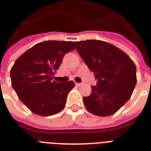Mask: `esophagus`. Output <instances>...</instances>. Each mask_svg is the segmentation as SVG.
<instances>
[{
  "label": "esophagus",
  "mask_w": 151,
  "mask_h": 151,
  "mask_svg": "<svg viewBox=\"0 0 151 151\" xmlns=\"http://www.w3.org/2000/svg\"><path fill=\"white\" fill-rule=\"evenodd\" d=\"M75 85H77V86H81V83H77V82H75Z\"/></svg>",
  "instance_id": "esophagus-1"
}]
</instances>
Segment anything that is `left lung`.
Masks as SVG:
<instances>
[{"mask_svg":"<svg viewBox=\"0 0 151 151\" xmlns=\"http://www.w3.org/2000/svg\"><path fill=\"white\" fill-rule=\"evenodd\" d=\"M76 49L94 72L96 85L83 97L85 107L97 116L116 113L131 97L136 85V67L129 55L114 45L99 40L76 41Z\"/></svg>","mask_w":151,"mask_h":151,"instance_id":"left-lung-1","label":"left lung"}]
</instances>
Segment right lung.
I'll return each instance as SVG.
<instances>
[{
  "instance_id": "obj_1",
  "label": "right lung",
  "mask_w": 151,
  "mask_h": 151,
  "mask_svg": "<svg viewBox=\"0 0 151 151\" xmlns=\"http://www.w3.org/2000/svg\"><path fill=\"white\" fill-rule=\"evenodd\" d=\"M74 48L72 41H43L15 62L10 73L12 86L33 113L48 117L64 108L67 95L75 85L72 81L57 83L52 77L64 55Z\"/></svg>"
}]
</instances>
